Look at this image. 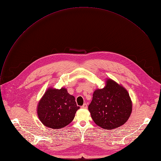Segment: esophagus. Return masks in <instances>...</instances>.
<instances>
[{
  "label": "esophagus",
  "instance_id": "esophagus-1",
  "mask_svg": "<svg viewBox=\"0 0 161 161\" xmlns=\"http://www.w3.org/2000/svg\"><path fill=\"white\" fill-rule=\"evenodd\" d=\"M81 108H83V109H86V108H87V104H86V103L83 104V105L81 106Z\"/></svg>",
  "mask_w": 161,
  "mask_h": 161
}]
</instances>
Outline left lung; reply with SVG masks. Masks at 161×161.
<instances>
[{
	"mask_svg": "<svg viewBox=\"0 0 161 161\" xmlns=\"http://www.w3.org/2000/svg\"><path fill=\"white\" fill-rule=\"evenodd\" d=\"M88 110L97 125L111 130L127 121L132 112V102L127 91L109 79L104 88L95 90Z\"/></svg>",
	"mask_w": 161,
	"mask_h": 161,
	"instance_id": "left-lung-1",
	"label": "left lung"
}]
</instances>
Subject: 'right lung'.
<instances>
[{
  "label": "right lung",
  "mask_w": 161,
  "mask_h": 161,
  "mask_svg": "<svg viewBox=\"0 0 161 161\" xmlns=\"http://www.w3.org/2000/svg\"><path fill=\"white\" fill-rule=\"evenodd\" d=\"M79 108L75 97L69 94L65 88H50L39 103L37 114L46 127L57 129L69 124Z\"/></svg>",
  "instance_id": "add662e5"
}]
</instances>
